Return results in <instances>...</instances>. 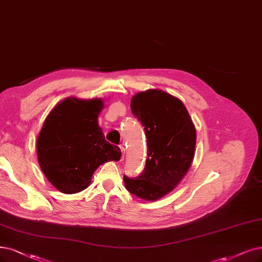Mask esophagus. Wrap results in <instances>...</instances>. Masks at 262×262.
Returning a JSON list of instances; mask_svg holds the SVG:
<instances>
[{"label":"esophagus","mask_w":262,"mask_h":262,"mask_svg":"<svg viewBox=\"0 0 262 262\" xmlns=\"http://www.w3.org/2000/svg\"><path fill=\"white\" fill-rule=\"evenodd\" d=\"M120 149L122 151V159H124V154H125V148L124 146H120Z\"/></svg>","instance_id":"esophagus-1"}]
</instances>
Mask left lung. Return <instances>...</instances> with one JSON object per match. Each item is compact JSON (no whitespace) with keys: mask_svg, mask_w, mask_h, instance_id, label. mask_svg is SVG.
I'll use <instances>...</instances> for the list:
<instances>
[{"mask_svg":"<svg viewBox=\"0 0 262 262\" xmlns=\"http://www.w3.org/2000/svg\"><path fill=\"white\" fill-rule=\"evenodd\" d=\"M130 109L146 132L148 158L140 175L124 176L125 188L142 200L157 201L175 189L188 172L196 130L182 101L160 90L136 94Z\"/></svg>","mask_w":262,"mask_h":262,"instance_id":"left-lung-1","label":"left lung"}]
</instances>
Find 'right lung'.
Masks as SVG:
<instances>
[{
  "mask_svg": "<svg viewBox=\"0 0 262 262\" xmlns=\"http://www.w3.org/2000/svg\"><path fill=\"white\" fill-rule=\"evenodd\" d=\"M102 108V99L66 98L47 115L38 134V164L48 181L66 194L83 191L101 164L121 158L120 148L104 139L98 125Z\"/></svg>",
  "mask_w": 262,
  "mask_h": 262,
  "instance_id": "add662e5",
  "label": "right lung"
}]
</instances>
